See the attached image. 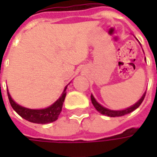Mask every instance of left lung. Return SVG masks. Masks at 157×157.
<instances>
[{
	"label": "left lung",
	"mask_w": 157,
	"mask_h": 157,
	"mask_svg": "<svg viewBox=\"0 0 157 157\" xmlns=\"http://www.w3.org/2000/svg\"><path fill=\"white\" fill-rule=\"evenodd\" d=\"M146 92L143 94V96L141 97V98L139 100L138 102H135L134 105L130 106V107H128L127 109H123V110H111V109H109L105 108V107H103L102 105H101L100 103L97 102V100L95 99V98L93 97V95H91V100H92V102L93 106H94V108H95L100 113H102L103 115H107L109 116V117H120V116H124L125 114H127V113H129L133 112L134 110L137 109L140 107V105L141 104L142 102H143V100L145 98V96Z\"/></svg>",
	"instance_id": "left-lung-1"
}]
</instances>
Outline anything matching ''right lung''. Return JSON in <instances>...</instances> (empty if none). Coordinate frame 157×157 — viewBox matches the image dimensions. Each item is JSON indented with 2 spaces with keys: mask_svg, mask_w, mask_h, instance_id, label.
I'll return each instance as SVG.
<instances>
[{
  "mask_svg": "<svg viewBox=\"0 0 157 157\" xmlns=\"http://www.w3.org/2000/svg\"><path fill=\"white\" fill-rule=\"evenodd\" d=\"M70 84V83H69ZM68 84V85H69ZM67 85V86H68ZM67 86H65L64 91L62 92L61 96L55 101L52 105H50L46 109H31L24 108L22 106H20L12 98V97L9 93L7 90V95H8L9 102L11 103L12 109L17 113V114L21 116L26 120L29 122H32L34 124H49L52 122L55 121L58 119L59 113H61L63 102L65 101V96H66V88Z\"/></svg>",
  "mask_w": 157,
  "mask_h": 157,
  "instance_id": "obj_1",
  "label": "right lung"
}]
</instances>
